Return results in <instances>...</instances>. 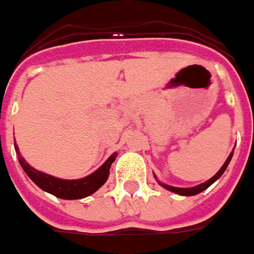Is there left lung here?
<instances>
[{
    "label": "left lung",
    "instance_id": "8db88e82",
    "mask_svg": "<svg viewBox=\"0 0 254 254\" xmlns=\"http://www.w3.org/2000/svg\"><path fill=\"white\" fill-rule=\"evenodd\" d=\"M232 154H234V153H231V154H229V157L227 158V161H225V163H224V165L221 167V170L218 171V172H217V174H215V175H214L211 179H208L207 182H204V184H200V185L194 186V188H185V189H182V188H174V186H168V185H163V184H161V185H163L165 189L171 190V192L178 193V194H182V196H193V194H197V193L206 190L208 186L213 185L214 182H215L218 178L221 177L222 174H224V171L227 170V167H228L229 161H231V158H232Z\"/></svg>",
    "mask_w": 254,
    "mask_h": 254
}]
</instances>
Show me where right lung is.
Instances as JSON below:
<instances>
[{
	"label": "right lung",
	"instance_id": "add662e5",
	"mask_svg": "<svg viewBox=\"0 0 254 254\" xmlns=\"http://www.w3.org/2000/svg\"><path fill=\"white\" fill-rule=\"evenodd\" d=\"M15 150L19 154L18 147H15ZM115 156L117 154H113L96 172H93L89 177L82 178V179H73V181L58 179V178H54L51 175L44 174V172L34 170L33 167H30L29 164L26 163L25 158L22 156H19V163L22 165L23 171L27 174V177L30 178L33 182L39 188H41L43 190L51 193L57 197H61V199L75 200L83 199V197L94 193L104 185L107 178H108V174H110L111 164L115 160Z\"/></svg>",
	"mask_w": 254,
	"mask_h": 254
}]
</instances>
